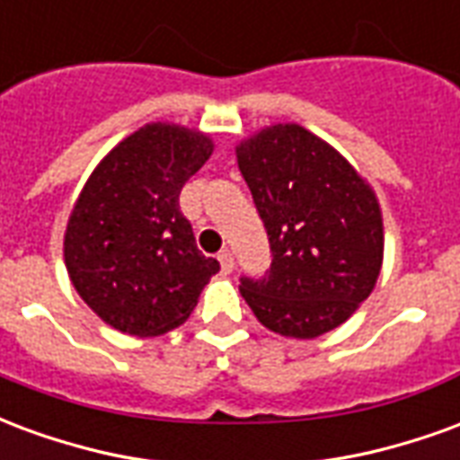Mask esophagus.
I'll return each mask as SVG.
<instances>
[{"label": "esophagus", "instance_id": "1", "mask_svg": "<svg viewBox=\"0 0 460 460\" xmlns=\"http://www.w3.org/2000/svg\"><path fill=\"white\" fill-rule=\"evenodd\" d=\"M219 263L224 273H231V270H234V253H231L229 249L219 251Z\"/></svg>", "mask_w": 460, "mask_h": 460}]
</instances>
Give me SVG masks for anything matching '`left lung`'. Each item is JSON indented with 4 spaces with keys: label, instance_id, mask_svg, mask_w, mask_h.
I'll use <instances>...</instances> for the list:
<instances>
[{
    "label": "left lung",
    "instance_id": "1",
    "mask_svg": "<svg viewBox=\"0 0 460 460\" xmlns=\"http://www.w3.org/2000/svg\"><path fill=\"white\" fill-rule=\"evenodd\" d=\"M270 243V269L241 276L261 325L310 340L342 325L382 269V214L352 164L300 125H273L236 147Z\"/></svg>",
    "mask_w": 460,
    "mask_h": 460
}]
</instances>
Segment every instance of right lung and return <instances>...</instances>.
<instances>
[{"mask_svg": "<svg viewBox=\"0 0 460 460\" xmlns=\"http://www.w3.org/2000/svg\"><path fill=\"white\" fill-rule=\"evenodd\" d=\"M209 155L207 135L152 122L85 181L66 229V269L111 328L137 338L177 328L219 270V261L197 249L180 211L181 187Z\"/></svg>", "mask_w": 460, "mask_h": 460, "instance_id": "right-lung-1", "label": "right lung"}]
</instances>
